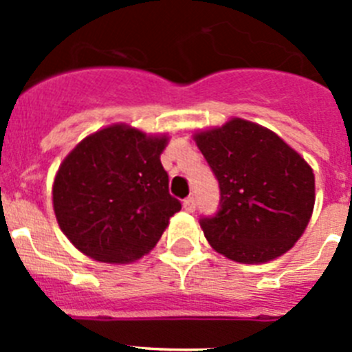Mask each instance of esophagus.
<instances>
[{
  "label": "esophagus",
  "instance_id": "esophagus-1",
  "mask_svg": "<svg viewBox=\"0 0 352 352\" xmlns=\"http://www.w3.org/2000/svg\"><path fill=\"white\" fill-rule=\"evenodd\" d=\"M183 208H185V211H188V213L195 211V199L194 197H186L185 201H183Z\"/></svg>",
  "mask_w": 352,
  "mask_h": 352
}]
</instances>
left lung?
<instances>
[{
	"label": "left lung",
	"mask_w": 352,
	"mask_h": 352,
	"mask_svg": "<svg viewBox=\"0 0 352 352\" xmlns=\"http://www.w3.org/2000/svg\"><path fill=\"white\" fill-rule=\"evenodd\" d=\"M194 141L220 185V210L201 220L208 243L227 259L263 264L294 247L316 204L314 170L266 126L231 118Z\"/></svg>",
	"instance_id": "1"
}]
</instances>
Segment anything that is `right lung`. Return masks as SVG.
Listing matches in <instances>:
<instances>
[{"instance_id": "right-lung-1", "label": "right lung", "mask_w": 352, "mask_h": 352, "mask_svg": "<svg viewBox=\"0 0 352 352\" xmlns=\"http://www.w3.org/2000/svg\"><path fill=\"white\" fill-rule=\"evenodd\" d=\"M167 133L114 123L84 138L52 183L58 226L84 256L129 264L146 256L182 203L169 194L160 155Z\"/></svg>"}]
</instances>
